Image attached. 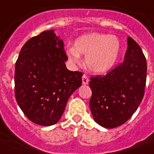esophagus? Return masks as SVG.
<instances>
[{"instance_id":"esophagus-1","label":"esophagus","mask_w":154,"mask_h":154,"mask_svg":"<svg viewBox=\"0 0 154 154\" xmlns=\"http://www.w3.org/2000/svg\"><path fill=\"white\" fill-rule=\"evenodd\" d=\"M88 83H89V78H88L86 75L84 74L82 76V84L88 85Z\"/></svg>"}]
</instances>
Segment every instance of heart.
<instances>
[{
    "instance_id": "obj_1",
    "label": "heart",
    "mask_w": 154,
    "mask_h": 154,
    "mask_svg": "<svg viewBox=\"0 0 154 154\" xmlns=\"http://www.w3.org/2000/svg\"><path fill=\"white\" fill-rule=\"evenodd\" d=\"M121 42L115 35L90 32L77 37L74 47L66 50L72 63L79 65L85 56L88 69L96 74H105L114 67L121 54Z\"/></svg>"
}]
</instances>
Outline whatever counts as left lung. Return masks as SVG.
<instances>
[{
  "mask_svg": "<svg viewBox=\"0 0 154 154\" xmlns=\"http://www.w3.org/2000/svg\"><path fill=\"white\" fill-rule=\"evenodd\" d=\"M123 62L101 77H92L89 106L94 121L106 129L122 125L132 117L145 93L147 64L143 52L132 37Z\"/></svg>",
  "mask_w": 154,
  "mask_h": 154,
  "instance_id": "1",
  "label": "left lung"
}]
</instances>
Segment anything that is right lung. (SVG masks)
I'll use <instances>...</instances> for the list:
<instances>
[{
    "label": "right lung",
    "mask_w": 154,
    "mask_h": 154,
    "mask_svg": "<svg viewBox=\"0 0 154 154\" xmlns=\"http://www.w3.org/2000/svg\"><path fill=\"white\" fill-rule=\"evenodd\" d=\"M64 43L54 30L44 31L24 45L15 65V97L35 124L49 126L60 119L83 73L67 69Z\"/></svg>",
    "instance_id": "right-lung-1"
}]
</instances>
